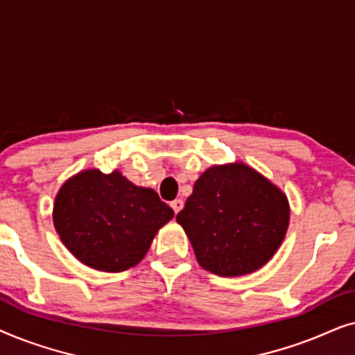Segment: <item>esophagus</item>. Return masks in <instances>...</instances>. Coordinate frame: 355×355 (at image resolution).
<instances>
[{
  "mask_svg": "<svg viewBox=\"0 0 355 355\" xmlns=\"http://www.w3.org/2000/svg\"><path fill=\"white\" fill-rule=\"evenodd\" d=\"M182 207H184V202L181 200V198H176V200L171 202V208L174 210V213H176V215L182 210Z\"/></svg>",
  "mask_w": 355,
  "mask_h": 355,
  "instance_id": "obj_1",
  "label": "esophagus"
}]
</instances>
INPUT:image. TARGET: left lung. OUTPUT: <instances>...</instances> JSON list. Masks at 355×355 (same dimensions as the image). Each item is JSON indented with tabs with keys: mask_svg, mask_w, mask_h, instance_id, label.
<instances>
[{
	"mask_svg": "<svg viewBox=\"0 0 355 355\" xmlns=\"http://www.w3.org/2000/svg\"><path fill=\"white\" fill-rule=\"evenodd\" d=\"M202 268L242 276L261 268L283 242L289 202L283 191L244 163L208 168L178 213Z\"/></svg>",
	"mask_w": 355,
	"mask_h": 355,
	"instance_id": "1",
	"label": "left lung"
}]
</instances>
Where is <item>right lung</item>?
Listing matches in <instances>:
<instances>
[{"label": "right lung", "mask_w": 355, "mask_h": 355, "mask_svg": "<svg viewBox=\"0 0 355 355\" xmlns=\"http://www.w3.org/2000/svg\"><path fill=\"white\" fill-rule=\"evenodd\" d=\"M174 216L153 189L119 171L85 169L62 184L53 223L67 250L90 268L118 273L144 259L155 234Z\"/></svg>", "instance_id": "obj_1"}]
</instances>
